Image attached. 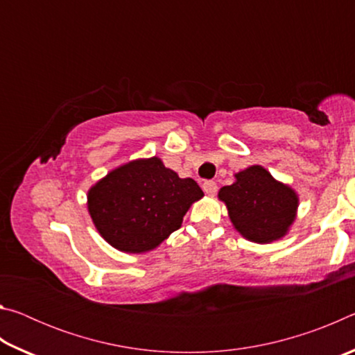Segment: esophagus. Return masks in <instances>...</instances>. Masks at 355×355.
Masks as SVG:
<instances>
[{"instance_id": "esophagus-1", "label": "esophagus", "mask_w": 355, "mask_h": 355, "mask_svg": "<svg viewBox=\"0 0 355 355\" xmlns=\"http://www.w3.org/2000/svg\"><path fill=\"white\" fill-rule=\"evenodd\" d=\"M202 188H203V191L207 192L208 196H214L216 192H218V184H216L213 180H207V182L202 184Z\"/></svg>"}]
</instances>
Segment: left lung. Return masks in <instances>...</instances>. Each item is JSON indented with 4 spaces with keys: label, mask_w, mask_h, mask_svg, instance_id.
<instances>
[{
    "label": "left lung",
    "mask_w": 355,
    "mask_h": 355,
    "mask_svg": "<svg viewBox=\"0 0 355 355\" xmlns=\"http://www.w3.org/2000/svg\"><path fill=\"white\" fill-rule=\"evenodd\" d=\"M235 177V183L220 188L219 199L225 202L236 230L261 244L284 236L296 216V192L261 166H252Z\"/></svg>",
    "instance_id": "left-lung-1"
}]
</instances>
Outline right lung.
Here are the masks:
<instances>
[{
    "label": "right lung",
    "instance_id": "right-lung-1",
    "mask_svg": "<svg viewBox=\"0 0 355 355\" xmlns=\"http://www.w3.org/2000/svg\"><path fill=\"white\" fill-rule=\"evenodd\" d=\"M203 197L192 178H180L159 158L120 166L92 186L87 208L112 248L142 254L182 227L183 216Z\"/></svg>",
    "mask_w": 355,
    "mask_h": 355
}]
</instances>
